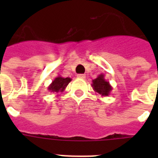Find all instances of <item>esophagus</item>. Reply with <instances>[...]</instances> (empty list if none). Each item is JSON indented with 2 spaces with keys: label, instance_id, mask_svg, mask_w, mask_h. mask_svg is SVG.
Returning <instances> with one entry per match:
<instances>
[{
  "label": "esophagus",
  "instance_id": "obj_1",
  "mask_svg": "<svg viewBox=\"0 0 158 158\" xmlns=\"http://www.w3.org/2000/svg\"><path fill=\"white\" fill-rule=\"evenodd\" d=\"M78 79H85V74H77Z\"/></svg>",
  "mask_w": 158,
  "mask_h": 158
}]
</instances>
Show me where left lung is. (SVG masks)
Wrapping results in <instances>:
<instances>
[{"label": "left lung", "instance_id": "left-lung-1", "mask_svg": "<svg viewBox=\"0 0 158 158\" xmlns=\"http://www.w3.org/2000/svg\"><path fill=\"white\" fill-rule=\"evenodd\" d=\"M92 82L93 83L91 85L93 89L102 97H108L113 89L110 83L105 79V75L103 74H99L96 79H93Z\"/></svg>", "mask_w": 158, "mask_h": 158}]
</instances>
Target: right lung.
<instances>
[{
    "label": "right lung",
    "instance_id": "add662e5",
    "mask_svg": "<svg viewBox=\"0 0 158 158\" xmlns=\"http://www.w3.org/2000/svg\"><path fill=\"white\" fill-rule=\"evenodd\" d=\"M70 81H71V79L69 77L63 78L60 75H58L56 78H55L54 80L52 82V84L48 86V90L51 93H55L56 94H59V93H63Z\"/></svg>",
    "mask_w": 158,
    "mask_h": 158
}]
</instances>
